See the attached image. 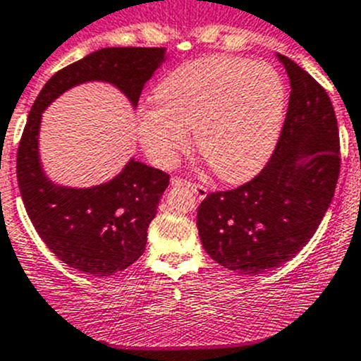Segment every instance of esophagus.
<instances>
[{
    "label": "esophagus",
    "instance_id": "obj_1",
    "mask_svg": "<svg viewBox=\"0 0 361 361\" xmlns=\"http://www.w3.org/2000/svg\"><path fill=\"white\" fill-rule=\"evenodd\" d=\"M171 186H175V188L186 186V188H190V190L193 191V193L197 195L198 198H205V197H207V188L202 186V184L190 183V180H184V178H173V180H171Z\"/></svg>",
    "mask_w": 361,
    "mask_h": 361
}]
</instances>
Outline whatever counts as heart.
Listing matches in <instances>:
<instances>
[{
	"label": "heart",
	"instance_id": "obj_1",
	"mask_svg": "<svg viewBox=\"0 0 361 361\" xmlns=\"http://www.w3.org/2000/svg\"><path fill=\"white\" fill-rule=\"evenodd\" d=\"M157 104L136 113L147 156L173 166L190 133L211 170L225 180L257 173L273 154L286 118L287 88L269 63L238 56L198 58L168 72L154 90Z\"/></svg>",
	"mask_w": 361,
	"mask_h": 361
}]
</instances>
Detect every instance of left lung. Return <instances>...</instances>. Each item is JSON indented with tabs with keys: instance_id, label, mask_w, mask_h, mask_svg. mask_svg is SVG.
<instances>
[{
	"instance_id": "left-lung-1",
	"label": "left lung",
	"mask_w": 361,
	"mask_h": 361,
	"mask_svg": "<svg viewBox=\"0 0 361 361\" xmlns=\"http://www.w3.org/2000/svg\"><path fill=\"white\" fill-rule=\"evenodd\" d=\"M289 109L274 152L257 177L209 193L198 207L202 246L212 260L241 274L286 264L321 225L341 171L337 116L324 88L283 54Z\"/></svg>"
}]
</instances>
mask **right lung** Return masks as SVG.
<instances>
[{"instance_id":"1","label":"right lung","mask_w":361,"mask_h":361,"mask_svg":"<svg viewBox=\"0 0 361 361\" xmlns=\"http://www.w3.org/2000/svg\"><path fill=\"white\" fill-rule=\"evenodd\" d=\"M164 58V47L94 51L58 71L33 102L17 150V183L40 239L74 269L109 276L135 264L145 252L147 228L170 184V175L133 157L104 184L58 186L47 178L40 164L42 111L68 88L88 81L113 85L136 108L143 87Z\"/></svg>"}]
</instances>
